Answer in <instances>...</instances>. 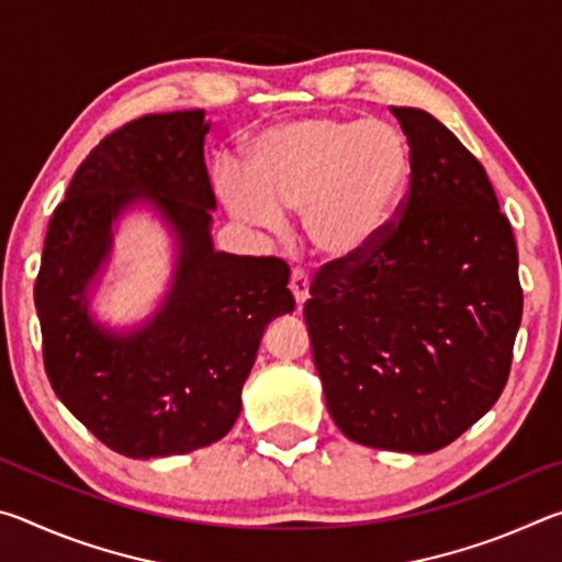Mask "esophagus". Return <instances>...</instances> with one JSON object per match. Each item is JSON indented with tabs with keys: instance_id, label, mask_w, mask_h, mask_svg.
<instances>
[{
	"instance_id": "esophagus-1",
	"label": "esophagus",
	"mask_w": 562,
	"mask_h": 562,
	"mask_svg": "<svg viewBox=\"0 0 562 562\" xmlns=\"http://www.w3.org/2000/svg\"><path fill=\"white\" fill-rule=\"evenodd\" d=\"M288 288H290V292H292L294 302H297V307H302L304 300H307V294H310V274H307V270L292 268Z\"/></svg>"
}]
</instances>
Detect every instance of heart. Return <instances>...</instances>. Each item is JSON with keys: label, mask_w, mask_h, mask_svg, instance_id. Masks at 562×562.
<instances>
[{"label": "heart", "mask_w": 562, "mask_h": 562, "mask_svg": "<svg viewBox=\"0 0 562 562\" xmlns=\"http://www.w3.org/2000/svg\"><path fill=\"white\" fill-rule=\"evenodd\" d=\"M412 178V144L392 123L307 116L258 133L245 170H217V190L235 217L265 231L284 211L304 213L312 247L351 260L392 225Z\"/></svg>", "instance_id": "heart-1"}]
</instances>
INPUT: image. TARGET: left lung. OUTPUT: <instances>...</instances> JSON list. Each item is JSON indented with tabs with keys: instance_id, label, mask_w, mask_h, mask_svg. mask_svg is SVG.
Masks as SVG:
<instances>
[{
	"instance_id": "8db88e82",
	"label": "left lung",
	"mask_w": 562,
	"mask_h": 562,
	"mask_svg": "<svg viewBox=\"0 0 562 562\" xmlns=\"http://www.w3.org/2000/svg\"><path fill=\"white\" fill-rule=\"evenodd\" d=\"M414 178L384 235L322 265L304 302L327 408L347 439L431 453L498 402L522 317L518 247L479 164L422 109H392Z\"/></svg>"
}]
</instances>
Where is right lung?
I'll return each mask as SVG.
<instances>
[{
    "mask_svg": "<svg viewBox=\"0 0 562 562\" xmlns=\"http://www.w3.org/2000/svg\"><path fill=\"white\" fill-rule=\"evenodd\" d=\"M203 111L150 113L113 131L76 170L46 231L34 304L44 369L66 408L128 459L188 453L240 416L265 327L294 310L280 258L215 252ZM150 200L179 235L165 307L131 336L92 325L86 288L123 206Z\"/></svg>",
    "mask_w": 562,
    "mask_h": 562,
    "instance_id": "1",
    "label": "right lung"
}]
</instances>
